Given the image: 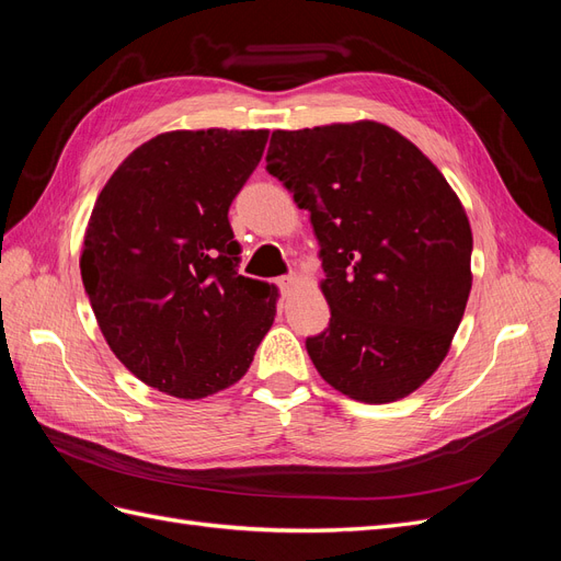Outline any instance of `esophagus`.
<instances>
[{"mask_svg":"<svg viewBox=\"0 0 561 561\" xmlns=\"http://www.w3.org/2000/svg\"><path fill=\"white\" fill-rule=\"evenodd\" d=\"M297 285H299L297 276H285V278L278 280V287L283 290V295H290Z\"/></svg>","mask_w":561,"mask_h":561,"instance_id":"obj_1","label":"esophagus"}]
</instances>
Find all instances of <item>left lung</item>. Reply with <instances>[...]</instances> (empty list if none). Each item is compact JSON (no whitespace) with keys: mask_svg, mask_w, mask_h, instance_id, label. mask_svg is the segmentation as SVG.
Instances as JSON below:
<instances>
[{"mask_svg":"<svg viewBox=\"0 0 561 561\" xmlns=\"http://www.w3.org/2000/svg\"><path fill=\"white\" fill-rule=\"evenodd\" d=\"M266 171L311 213L330 325L307 339L320 377L386 404L449 353L472 287V231L423 151L379 122L274 130Z\"/></svg>","mask_w":561,"mask_h":561,"instance_id":"1","label":"left lung"}]
</instances>
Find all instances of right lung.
I'll list each match as a JSON object with an SVG mask.
<instances>
[{
  "label": "right lung",
  "mask_w": 561,
  "mask_h": 561,
  "mask_svg": "<svg viewBox=\"0 0 561 561\" xmlns=\"http://www.w3.org/2000/svg\"><path fill=\"white\" fill-rule=\"evenodd\" d=\"M268 130H171L140 145L98 194L81 280L112 353L161 393L208 398L239 381L278 287L239 274L229 206Z\"/></svg>",
  "instance_id": "add662e5"
}]
</instances>
